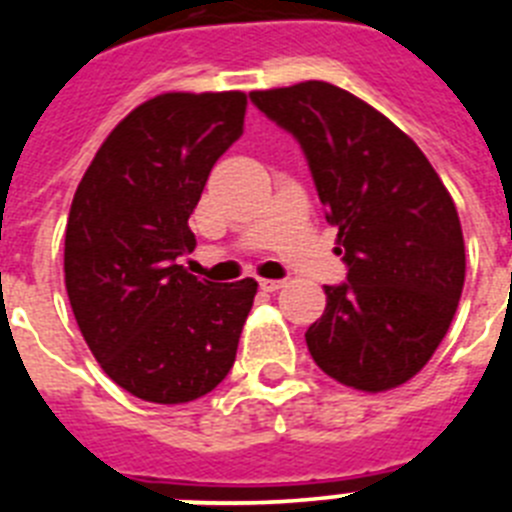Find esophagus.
<instances>
[{
  "label": "esophagus",
  "mask_w": 512,
  "mask_h": 512,
  "mask_svg": "<svg viewBox=\"0 0 512 512\" xmlns=\"http://www.w3.org/2000/svg\"><path fill=\"white\" fill-rule=\"evenodd\" d=\"M259 287L264 289V292H277V289L284 287V279H261Z\"/></svg>",
  "instance_id": "esophagus-1"
}]
</instances>
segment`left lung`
Segmentation results:
<instances>
[{"instance_id": "obj_1", "label": "left lung", "mask_w": 512, "mask_h": 512, "mask_svg": "<svg viewBox=\"0 0 512 512\" xmlns=\"http://www.w3.org/2000/svg\"><path fill=\"white\" fill-rule=\"evenodd\" d=\"M248 99L300 143L325 220L338 228L346 282L325 287L307 351L354 390L408 382L446 336L464 287L451 194L413 140L346 89L302 81Z\"/></svg>"}]
</instances>
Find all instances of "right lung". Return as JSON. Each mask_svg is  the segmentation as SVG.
<instances>
[{"instance_id":"right-lung-1","label":"right lung","mask_w":512,"mask_h":512,"mask_svg":"<svg viewBox=\"0 0 512 512\" xmlns=\"http://www.w3.org/2000/svg\"><path fill=\"white\" fill-rule=\"evenodd\" d=\"M246 94L171 92L107 135L71 202L66 292L104 374L146 402L207 395L233 369L259 284L187 274L189 215L243 135Z\"/></svg>"}]
</instances>
